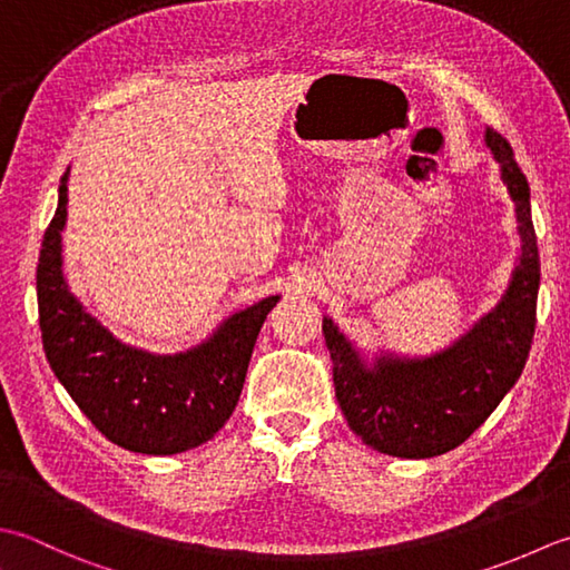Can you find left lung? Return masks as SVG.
<instances>
[{
	"mask_svg": "<svg viewBox=\"0 0 570 570\" xmlns=\"http://www.w3.org/2000/svg\"><path fill=\"white\" fill-rule=\"evenodd\" d=\"M499 174L514 202L519 263L499 305L468 334L431 356L381 354L368 364L340 327L322 320L334 393L352 431L383 455L435 458L462 445L519 381L529 358L539 297V248L529 181L507 139L487 127Z\"/></svg>",
	"mask_w": 570,
	"mask_h": 570,
	"instance_id": "8db88e82",
	"label": "left lung"
}]
</instances>
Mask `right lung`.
<instances>
[{
  "mask_svg": "<svg viewBox=\"0 0 570 570\" xmlns=\"http://www.w3.org/2000/svg\"><path fill=\"white\" fill-rule=\"evenodd\" d=\"M68 171L43 234L37 295L41 342L56 379L110 443L142 455H177L212 440L236 411L255 340L281 295L220 322L179 354H149L115 340L86 312L63 277Z\"/></svg>",
  "mask_w": 570,
  "mask_h": 570,
  "instance_id": "1",
  "label": "right lung"
}]
</instances>
